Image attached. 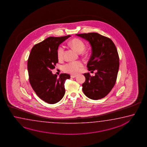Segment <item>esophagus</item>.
<instances>
[{
	"label": "esophagus",
	"mask_w": 147,
	"mask_h": 147,
	"mask_svg": "<svg viewBox=\"0 0 147 147\" xmlns=\"http://www.w3.org/2000/svg\"><path fill=\"white\" fill-rule=\"evenodd\" d=\"M76 77H77L76 75H71L70 76V77L72 78H75Z\"/></svg>",
	"instance_id": "1"
}]
</instances>
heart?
<instances>
[{
    "mask_svg": "<svg viewBox=\"0 0 147 147\" xmlns=\"http://www.w3.org/2000/svg\"><path fill=\"white\" fill-rule=\"evenodd\" d=\"M69 45L75 49L78 52L81 53L84 50L86 46L83 41L79 39L75 38L70 41ZM57 57L59 59H63L64 54V45H61L59 47L57 51ZM83 63L81 61H71L65 64L63 66V69L65 72L72 75H76L80 72L83 67Z\"/></svg>",
    "mask_w": 147,
    "mask_h": 147,
    "instance_id": "1",
    "label": "heart"
}]
</instances>
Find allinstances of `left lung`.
I'll return each mask as SVG.
<instances>
[{
  "mask_svg": "<svg viewBox=\"0 0 147 147\" xmlns=\"http://www.w3.org/2000/svg\"><path fill=\"white\" fill-rule=\"evenodd\" d=\"M88 40L92 54L87 67L89 71L96 70L95 76L83 75V93L89 98L97 100L107 96L115 86L119 68V57L114 43L109 38L96 32L76 34Z\"/></svg>",
  "mask_w": 147,
  "mask_h": 147,
  "instance_id": "8db88e82",
  "label": "left lung"
}]
</instances>
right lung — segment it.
<instances>
[{"label":"right lung","instance_id":"1","mask_svg":"<svg viewBox=\"0 0 147 147\" xmlns=\"http://www.w3.org/2000/svg\"><path fill=\"white\" fill-rule=\"evenodd\" d=\"M69 37L47 38L32 47L28 59L30 84L37 96L50 104L63 98L65 81L70 77L67 74H61L57 77L51 71L59 61L57 51L59 45Z\"/></svg>","mask_w":147,"mask_h":147}]
</instances>
